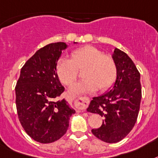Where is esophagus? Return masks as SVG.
Returning a JSON list of instances; mask_svg holds the SVG:
<instances>
[{
    "label": "esophagus",
    "mask_w": 158,
    "mask_h": 158,
    "mask_svg": "<svg viewBox=\"0 0 158 158\" xmlns=\"http://www.w3.org/2000/svg\"><path fill=\"white\" fill-rule=\"evenodd\" d=\"M89 104V98L85 97H81L77 100V108L78 111H85Z\"/></svg>",
    "instance_id": "1"
}]
</instances>
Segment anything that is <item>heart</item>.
<instances>
[{"instance_id": "obj_1", "label": "heart", "mask_w": 158, "mask_h": 158, "mask_svg": "<svg viewBox=\"0 0 158 158\" xmlns=\"http://www.w3.org/2000/svg\"><path fill=\"white\" fill-rule=\"evenodd\" d=\"M56 73L63 84L71 85L82 71L84 80L70 89V93L92 92L98 88L101 91L110 88L116 80V64L109 56L92 46L77 48L70 54V60L60 59L56 64Z\"/></svg>"}]
</instances>
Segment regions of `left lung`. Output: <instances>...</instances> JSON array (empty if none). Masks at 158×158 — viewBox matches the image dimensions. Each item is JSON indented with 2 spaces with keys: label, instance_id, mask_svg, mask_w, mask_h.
Here are the masks:
<instances>
[{
  "label": "left lung",
  "instance_id": "left-lung-1",
  "mask_svg": "<svg viewBox=\"0 0 158 158\" xmlns=\"http://www.w3.org/2000/svg\"><path fill=\"white\" fill-rule=\"evenodd\" d=\"M112 58L117 66V77L110 90L93 98L87 111L104 117L99 128L92 133L106 143L120 141L133 128L141 100L140 74L131 59L115 48Z\"/></svg>",
  "mask_w": 158,
  "mask_h": 158
}]
</instances>
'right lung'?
Wrapping results in <instances>:
<instances>
[{
  "label": "right lung",
  "mask_w": 158,
  "mask_h": 158,
  "mask_svg": "<svg viewBox=\"0 0 158 158\" xmlns=\"http://www.w3.org/2000/svg\"><path fill=\"white\" fill-rule=\"evenodd\" d=\"M67 48L65 43L58 42L38 50L22 68L15 87L21 124L33 140L43 144L62 137L76 112L66 100H58L64 87L56 69L62 51Z\"/></svg>",
  "instance_id": "obj_1"
}]
</instances>
